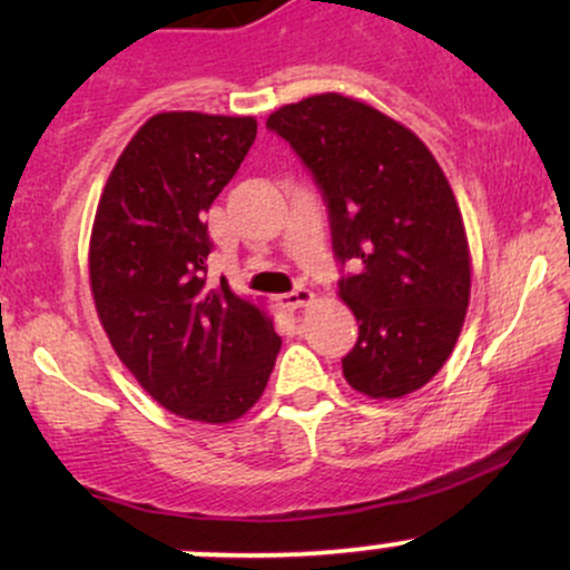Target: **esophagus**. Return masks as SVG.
<instances>
[{"instance_id": "1", "label": "esophagus", "mask_w": 570, "mask_h": 570, "mask_svg": "<svg viewBox=\"0 0 570 570\" xmlns=\"http://www.w3.org/2000/svg\"><path fill=\"white\" fill-rule=\"evenodd\" d=\"M278 303H281V307H286V311H299V307L313 303V292L305 289V286H297V289L289 294H281Z\"/></svg>"}]
</instances>
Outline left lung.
Returning <instances> with one entry per match:
<instances>
[{"mask_svg": "<svg viewBox=\"0 0 570 570\" xmlns=\"http://www.w3.org/2000/svg\"><path fill=\"white\" fill-rule=\"evenodd\" d=\"M267 128L313 174L335 257L356 267L337 281L358 322L345 381L370 399L423 389L453 353L472 292L466 230L440 163L410 128L351 96L286 104Z\"/></svg>", "mask_w": 570, "mask_h": 570, "instance_id": "8db88e82", "label": "left lung"}]
</instances>
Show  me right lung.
Masks as SVG:
<instances>
[{"label":"right lung","mask_w":570,"mask_h":570,"mask_svg":"<svg viewBox=\"0 0 570 570\" xmlns=\"http://www.w3.org/2000/svg\"><path fill=\"white\" fill-rule=\"evenodd\" d=\"M254 117L160 112L117 158L90 233V292L120 362L155 402L200 423L257 404L281 337L227 281L206 284L203 214L244 163Z\"/></svg>","instance_id":"obj_1"}]
</instances>
